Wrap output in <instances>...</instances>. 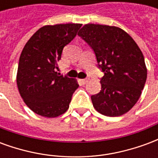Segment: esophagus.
I'll return each mask as SVG.
<instances>
[{"mask_svg": "<svg viewBox=\"0 0 158 158\" xmlns=\"http://www.w3.org/2000/svg\"><path fill=\"white\" fill-rule=\"evenodd\" d=\"M80 81H81L82 84H85V83H87V81H88V79H80Z\"/></svg>", "mask_w": 158, "mask_h": 158, "instance_id": "esophagus-1", "label": "esophagus"}]
</instances>
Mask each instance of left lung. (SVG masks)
I'll list each match as a JSON object with an SVG mask.
<instances>
[{
    "mask_svg": "<svg viewBox=\"0 0 158 158\" xmlns=\"http://www.w3.org/2000/svg\"><path fill=\"white\" fill-rule=\"evenodd\" d=\"M78 35L91 47L104 73L102 89L91 96L93 106L105 116H121L135 106L147 77L145 59L129 34L114 26L89 23Z\"/></svg>",
    "mask_w": 158,
    "mask_h": 158,
    "instance_id": "1",
    "label": "left lung"
}]
</instances>
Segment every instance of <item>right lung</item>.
Masks as SVG:
<instances>
[{
	"label": "right lung",
	"mask_w": 158,
	"mask_h": 158,
	"mask_svg": "<svg viewBox=\"0 0 158 158\" xmlns=\"http://www.w3.org/2000/svg\"><path fill=\"white\" fill-rule=\"evenodd\" d=\"M82 24L46 25L28 40L19 58L17 85L27 106L38 115L55 118L69 109L79 85L61 75L57 62L64 46L72 41Z\"/></svg>",
	"instance_id": "1"
}]
</instances>
